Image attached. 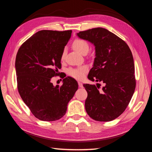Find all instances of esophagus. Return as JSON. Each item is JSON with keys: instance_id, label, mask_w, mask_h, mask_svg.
<instances>
[{"instance_id": "obj_1", "label": "esophagus", "mask_w": 152, "mask_h": 152, "mask_svg": "<svg viewBox=\"0 0 152 152\" xmlns=\"http://www.w3.org/2000/svg\"><path fill=\"white\" fill-rule=\"evenodd\" d=\"M78 86L80 88H83V84H82L80 82H78Z\"/></svg>"}]
</instances>
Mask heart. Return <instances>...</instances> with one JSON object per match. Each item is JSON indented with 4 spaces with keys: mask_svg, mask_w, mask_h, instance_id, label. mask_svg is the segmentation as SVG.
<instances>
[{
    "mask_svg": "<svg viewBox=\"0 0 152 152\" xmlns=\"http://www.w3.org/2000/svg\"><path fill=\"white\" fill-rule=\"evenodd\" d=\"M73 48L77 52L82 54L88 53L89 51L90 46L86 41L82 39H76L72 44ZM66 55V49L63 50L62 53V59L64 58ZM88 72V68L85 66L78 68H70L68 69L67 73L69 76L76 80H82L84 78L86 74Z\"/></svg>",
    "mask_w": 152,
    "mask_h": 152,
    "instance_id": "b5f03b06",
    "label": "heart"
}]
</instances>
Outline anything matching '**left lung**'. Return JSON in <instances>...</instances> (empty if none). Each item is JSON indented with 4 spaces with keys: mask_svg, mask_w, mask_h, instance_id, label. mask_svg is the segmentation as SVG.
Segmentation results:
<instances>
[{
    "mask_svg": "<svg viewBox=\"0 0 152 152\" xmlns=\"http://www.w3.org/2000/svg\"><path fill=\"white\" fill-rule=\"evenodd\" d=\"M77 36L95 46L96 57L88 79L105 84L100 91L95 85H83L88 92L86 111L93 120L110 122L125 111L134 93L136 79L132 52L123 40L103 28L81 31Z\"/></svg>",
    "mask_w": 152,
    "mask_h": 152,
    "instance_id": "8db88e82",
    "label": "left lung"
}]
</instances>
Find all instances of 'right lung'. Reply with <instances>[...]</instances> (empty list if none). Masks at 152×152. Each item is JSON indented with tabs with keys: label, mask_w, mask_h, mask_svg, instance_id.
<instances>
[{
	"label": "right lung",
	"mask_w": 152,
	"mask_h": 152,
	"mask_svg": "<svg viewBox=\"0 0 152 152\" xmlns=\"http://www.w3.org/2000/svg\"><path fill=\"white\" fill-rule=\"evenodd\" d=\"M71 34L72 30H40L24 42L16 54L18 92L40 120L50 122L64 116L78 90V82L71 77L63 80L60 87L51 82L61 68L62 53Z\"/></svg>",
	"instance_id": "1"
}]
</instances>
